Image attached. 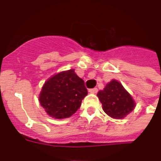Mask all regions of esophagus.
<instances>
[{
    "instance_id": "34e87169",
    "label": "esophagus",
    "mask_w": 161,
    "mask_h": 161,
    "mask_svg": "<svg viewBox=\"0 0 161 161\" xmlns=\"http://www.w3.org/2000/svg\"><path fill=\"white\" fill-rule=\"evenodd\" d=\"M89 93H97V88H93V89H90L89 90Z\"/></svg>"
}]
</instances>
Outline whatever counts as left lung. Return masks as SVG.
Wrapping results in <instances>:
<instances>
[{
	"label": "left lung",
	"instance_id": "8db88e82",
	"mask_svg": "<svg viewBox=\"0 0 161 161\" xmlns=\"http://www.w3.org/2000/svg\"><path fill=\"white\" fill-rule=\"evenodd\" d=\"M97 96L102 104L104 112L113 119H124L136 107L131 95L114 79L106 84V87L99 91Z\"/></svg>",
	"mask_w": 161,
	"mask_h": 161
}]
</instances>
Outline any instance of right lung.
Segmentation results:
<instances>
[{"instance_id": "add662e5", "label": "right lung", "mask_w": 161, "mask_h": 161, "mask_svg": "<svg viewBox=\"0 0 161 161\" xmlns=\"http://www.w3.org/2000/svg\"><path fill=\"white\" fill-rule=\"evenodd\" d=\"M88 94L85 82L75 69L55 74L45 81L39 93V102L49 116L56 119L71 117Z\"/></svg>"}]
</instances>
